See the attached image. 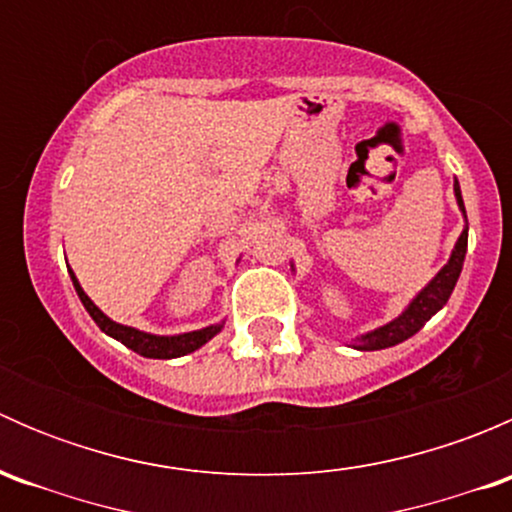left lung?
Here are the masks:
<instances>
[{
  "label": "left lung",
  "mask_w": 512,
  "mask_h": 512,
  "mask_svg": "<svg viewBox=\"0 0 512 512\" xmlns=\"http://www.w3.org/2000/svg\"><path fill=\"white\" fill-rule=\"evenodd\" d=\"M456 198H458V205H461V210L466 213V208H463L461 188H458V180H456ZM466 250H468V230H463V235L458 237L456 250H453L448 265L443 267L436 277H433L431 285L418 294V297L409 304V309H406L401 317H396L394 322L384 324V327L374 329L371 334H364L359 342L361 352H374V349L394 347V344H401L404 339L414 337L418 329H421L423 324H426L428 319H431L433 314H436L438 309L448 302V297H451L453 287H456V282H458V275H461V270H463Z\"/></svg>",
  "instance_id": "obj_1"
}]
</instances>
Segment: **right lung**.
I'll return each mask as SVG.
<instances>
[{
    "mask_svg": "<svg viewBox=\"0 0 512 512\" xmlns=\"http://www.w3.org/2000/svg\"><path fill=\"white\" fill-rule=\"evenodd\" d=\"M69 275H71V282H74V287H76V294H79L81 304H84L86 312L91 314V319H94L98 327H101V332L111 334L113 339H118L121 344H126V347L133 349L136 354L148 356V359H175V356H185V354L195 352V349L203 347L208 339H213L215 334L220 332V327H223V324H215V327H205V329H198V332L178 334V337H156V334L138 332V329H133V327H123V324L111 322V319H108L106 314H103L101 309H98L96 304L86 297V292L81 289L79 280L74 277V272L69 270Z\"/></svg>",
    "mask_w": 512,
    "mask_h": 512,
    "instance_id": "add662e5",
    "label": "right lung"
}]
</instances>
